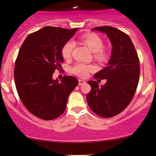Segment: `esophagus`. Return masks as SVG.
Here are the masks:
<instances>
[{
    "mask_svg": "<svg viewBox=\"0 0 156 156\" xmlns=\"http://www.w3.org/2000/svg\"><path fill=\"white\" fill-rule=\"evenodd\" d=\"M85 81L83 80H78V85H82L83 84H85Z\"/></svg>",
    "mask_w": 156,
    "mask_h": 156,
    "instance_id": "obj_1",
    "label": "esophagus"
}]
</instances>
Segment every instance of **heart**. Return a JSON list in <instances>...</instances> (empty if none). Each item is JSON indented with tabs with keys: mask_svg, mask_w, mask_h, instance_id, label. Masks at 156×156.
Segmentation results:
<instances>
[{
	"mask_svg": "<svg viewBox=\"0 0 156 156\" xmlns=\"http://www.w3.org/2000/svg\"><path fill=\"white\" fill-rule=\"evenodd\" d=\"M83 42L88 47V49L95 53L94 56L96 60L98 61H105L108 58L107 51H105L103 47V41L102 39L95 34H89L83 36ZM75 47V42L73 40H69L66 41L63 46L61 49L62 56L64 58H69L73 53V49ZM94 69L93 66L86 65L84 63H77L74 66L73 69V73L80 76L81 78H85L88 75L89 72L92 71Z\"/></svg>",
	"mask_w": 156,
	"mask_h": 156,
	"instance_id": "obj_1",
	"label": "heart"
}]
</instances>
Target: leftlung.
Returning a JSON list of instances; mask_svg holds the SVG:
<instances>
[{
  "mask_svg": "<svg viewBox=\"0 0 156 156\" xmlns=\"http://www.w3.org/2000/svg\"><path fill=\"white\" fill-rule=\"evenodd\" d=\"M107 34L112 44L107 66L94 76L106 79L105 85L89 80L91 91L87 102L91 110L100 117H112L124 110L133 99L139 80L140 66L136 51L128 35L110 26L92 30Z\"/></svg>",
  "mask_w": 156,
  "mask_h": 156,
  "instance_id": "obj_1",
  "label": "left lung"
}]
</instances>
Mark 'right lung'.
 Wrapping results in <instances>:
<instances>
[{
	"label": "right lung",
	"mask_w": 156,
	"mask_h": 156,
	"mask_svg": "<svg viewBox=\"0 0 156 156\" xmlns=\"http://www.w3.org/2000/svg\"><path fill=\"white\" fill-rule=\"evenodd\" d=\"M78 30L45 27L28 35L21 46L15 64L16 89L26 108L40 119L51 120L62 115L78 84L73 76H66L61 82L52 77L61 69L63 46Z\"/></svg>",
	"instance_id": "right-lung-1"
}]
</instances>
